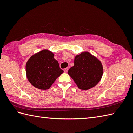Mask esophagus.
Masks as SVG:
<instances>
[{
	"label": "esophagus",
	"mask_w": 133,
	"mask_h": 133,
	"mask_svg": "<svg viewBox=\"0 0 133 133\" xmlns=\"http://www.w3.org/2000/svg\"><path fill=\"white\" fill-rule=\"evenodd\" d=\"M68 71V68H66L65 69H64V72H65V73H67Z\"/></svg>",
	"instance_id": "1"
}]
</instances>
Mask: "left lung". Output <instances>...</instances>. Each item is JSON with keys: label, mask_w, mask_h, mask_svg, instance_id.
<instances>
[{"label": "left lung", "mask_w": 133, "mask_h": 133, "mask_svg": "<svg viewBox=\"0 0 133 133\" xmlns=\"http://www.w3.org/2000/svg\"><path fill=\"white\" fill-rule=\"evenodd\" d=\"M103 67L101 62L88 51L75 56L74 65L68 70V74L79 89L87 90L96 85L101 80Z\"/></svg>", "instance_id": "obj_1"}]
</instances>
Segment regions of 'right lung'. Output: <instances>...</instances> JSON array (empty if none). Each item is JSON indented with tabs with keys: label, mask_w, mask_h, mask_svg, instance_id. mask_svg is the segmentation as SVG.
<instances>
[{
	"label": "right lung",
	"mask_w": 133,
	"mask_h": 133,
	"mask_svg": "<svg viewBox=\"0 0 133 133\" xmlns=\"http://www.w3.org/2000/svg\"><path fill=\"white\" fill-rule=\"evenodd\" d=\"M51 51L44 49L33 55L26 63V75L30 84L41 90L48 89L63 73Z\"/></svg>",
	"instance_id": "right-lung-1"
}]
</instances>
